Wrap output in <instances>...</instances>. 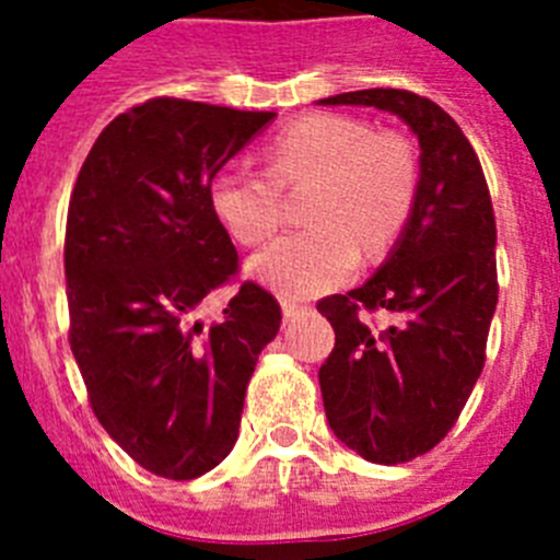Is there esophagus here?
I'll list each match as a JSON object with an SVG mask.
<instances>
[{"label":"esophagus","instance_id":"obj_1","mask_svg":"<svg viewBox=\"0 0 560 560\" xmlns=\"http://www.w3.org/2000/svg\"><path fill=\"white\" fill-rule=\"evenodd\" d=\"M300 311H305V305L300 303V300H291V296H285V300H283V316H285V319L296 316Z\"/></svg>","mask_w":560,"mask_h":560}]
</instances>
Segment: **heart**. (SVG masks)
I'll use <instances>...</instances> for the list:
<instances>
[{"label":"heart","instance_id":"heart-1","mask_svg":"<svg viewBox=\"0 0 560 560\" xmlns=\"http://www.w3.org/2000/svg\"><path fill=\"white\" fill-rule=\"evenodd\" d=\"M269 171L230 165L210 179V207L237 244L257 246L283 221V187L311 179V226L249 260V275L285 296L345 283L368 255L387 249L412 215L418 162L407 140L348 114H308L266 142Z\"/></svg>","mask_w":560,"mask_h":560}]
</instances>
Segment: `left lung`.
Instances as JSON below:
<instances>
[{"instance_id":"8db88e82","label":"left lung","mask_w":560,"mask_h":560,"mask_svg":"<svg viewBox=\"0 0 560 560\" xmlns=\"http://www.w3.org/2000/svg\"><path fill=\"white\" fill-rule=\"evenodd\" d=\"M319 103L398 114L420 145L418 196L395 249L361 289L316 305L336 334L319 368L330 429L370 463H409L446 438L485 368L499 300L491 192L471 142L429 97L361 89ZM364 310L394 323L375 331Z\"/></svg>"}]
</instances>
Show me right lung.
<instances>
[{"label": "right lung", "mask_w": 560, "mask_h": 560, "mask_svg": "<svg viewBox=\"0 0 560 560\" xmlns=\"http://www.w3.org/2000/svg\"><path fill=\"white\" fill-rule=\"evenodd\" d=\"M275 112L153 97L101 131L69 199V345L89 404L133 463L196 479L232 452L280 305L241 283L210 328L201 303L237 275L210 179Z\"/></svg>", "instance_id": "obj_1"}]
</instances>
